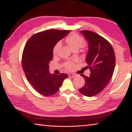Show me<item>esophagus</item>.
Masks as SVG:
<instances>
[{
	"mask_svg": "<svg viewBox=\"0 0 132 132\" xmlns=\"http://www.w3.org/2000/svg\"><path fill=\"white\" fill-rule=\"evenodd\" d=\"M68 76H69V77H75L77 75L76 74H73V73H69Z\"/></svg>",
	"mask_w": 132,
	"mask_h": 132,
	"instance_id": "34e87169",
	"label": "esophagus"
}]
</instances>
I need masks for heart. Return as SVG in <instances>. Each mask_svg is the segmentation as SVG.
I'll return each mask as SVG.
<instances>
[{
    "instance_id": "heart-1",
    "label": "heart",
    "mask_w": 132,
    "mask_h": 132,
    "mask_svg": "<svg viewBox=\"0 0 132 132\" xmlns=\"http://www.w3.org/2000/svg\"><path fill=\"white\" fill-rule=\"evenodd\" d=\"M66 43L68 45L69 47L71 50H75V49H79L81 47L83 44L84 40V38L81 36H80L77 33H71L70 35H69L66 37L65 39ZM61 47V43L57 42L55 44L54 47L53 48V55L56 56L57 55L58 50ZM75 61H66L64 63L63 66L67 70H72L75 66Z\"/></svg>"
}]
</instances>
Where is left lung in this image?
Listing matches in <instances>:
<instances>
[{"label":"left lung","mask_w":132,"mask_h":132,"mask_svg":"<svg viewBox=\"0 0 132 132\" xmlns=\"http://www.w3.org/2000/svg\"><path fill=\"white\" fill-rule=\"evenodd\" d=\"M89 45L86 61L91 71L90 76L83 74L85 84L79 91L87 97H93L104 90L110 81L115 66V55L108 41L93 31H81Z\"/></svg>","instance_id":"1"}]
</instances>
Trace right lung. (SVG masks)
<instances>
[{
    "label": "right lung",
    "mask_w": 132,
    "mask_h": 132,
    "mask_svg": "<svg viewBox=\"0 0 132 132\" xmlns=\"http://www.w3.org/2000/svg\"><path fill=\"white\" fill-rule=\"evenodd\" d=\"M70 30H48L30 37L22 55V68L28 81L40 94L51 96L56 93L68 75L49 72V63L53 58L55 44Z\"/></svg>",
    "instance_id": "obj_1"
}]
</instances>
